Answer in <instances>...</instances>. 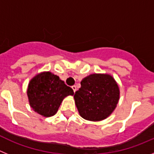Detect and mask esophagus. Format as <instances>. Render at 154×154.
<instances>
[{"label":"esophagus","mask_w":154,"mask_h":154,"mask_svg":"<svg viewBox=\"0 0 154 154\" xmlns=\"http://www.w3.org/2000/svg\"><path fill=\"white\" fill-rule=\"evenodd\" d=\"M72 89H73V91H74V92H75V91L77 90V88H76L75 85H72Z\"/></svg>","instance_id":"1"}]
</instances>
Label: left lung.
Masks as SVG:
<instances>
[{
    "instance_id": "left-lung-1",
    "label": "left lung",
    "mask_w": 154,
    "mask_h": 154,
    "mask_svg": "<svg viewBox=\"0 0 154 154\" xmlns=\"http://www.w3.org/2000/svg\"><path fill=\"white\" fill-rule=\"evenodd\" d=\"M79 115L89 121L106 119L119 99V89L112 76L91 74L82 80L81 88L74 95Z\"/></svg>"
}]
</instances>
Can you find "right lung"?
<instances>
[{
  "label": "right lung",
  "mask_w": 154,
  "mask_h": 154,
  "mask_svg": "<svg viewBox=\"0 0 154 154\" xmlns=\"http://www.w3.org/2000/svg\"><path fill=\"white\" fill-rule=\"evenodd\" d=\"M27 94L34 111L45 117H50L56 113L64 98L73 96L74 92L58 75L44 72L31 79Z\"/></svg>",
  "instance_id": "right-lung-1"
}]
</instances>
